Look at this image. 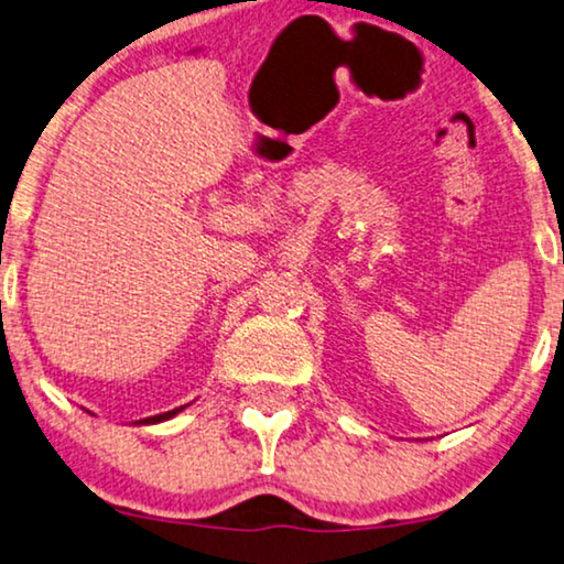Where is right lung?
Returning a JSON list of instances; mask_svg holds the SVG:
<instances>
[{
  "instance_id": "right-lung-1",
  "label": "right lung",
  "mask_w": 564,
  "mask_h": 564,
  "mask_svg": "<svg viewBox=\"0 0 564 564\" xmlns=\"http://www.w3.org/2000/svg\"><path fill=\"white\" fill-rule=\"evenodd\" d=\"M180 410H183V408L170 410V412H162V415H154V417H147V420H141V423H162V420H167V417H172V415H177Z\"/></svg>"
}]
</instances>
